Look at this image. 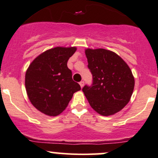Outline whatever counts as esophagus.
Instances as JSON below:
<instances>
[{"mask_svg": "<svg viewBox=\"0 0 158 158\" xmlns=\"http://www.w3.org/2000/svg\"><path fill=\"white\" fill-rule=\"evenodd\" d=\"M79 84H80V86H81V87L83 88V86H84V81H81V82L79 83Z\"/></svg>", "mask_w": 158, "mask_h": 158, "instance_id": "1", "label": "esophagus"}]
</instances>
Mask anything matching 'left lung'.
Instances as JSON below:
<instances>
[{
  "label": "left lung",
  "mask_w": 158,
  "mask_h": 158,
  "mask_svg": "<svg viewBox=\"0 0 158 158\" xmlns=\"http://www.w3.org/2000/svg\"><path fill=\"white\" fill-rule=\"evenodd\" d=\"M88 69L93 75L90 86L82 90L90 106L102 116L118 112L129 102L134 78L127 63L113 51L86 49Z\"/></svg>",
  "instance_id": "left-lung-1"
}]
</instances>
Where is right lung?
I'll list each match as a JSON object with an SVG mask.
<instances>
[{
	"mask_svg": "<svg viewBox=\"0 0 158 158\" xmlns=\"http://www.w3.org/2000/svg\"><path fill=\"white\" fill-rule=\"evenodd\" d=\"M76 48L56 47L45 51L33 60L25 75L28 98L37 110L57 116L65 109L81 86L72 79L67 62Z\"/></svg>",
	"mask_w": 158,
	"mask_h": 158,
	"instance_id": "1",
	"label": "right lung"
}]
</instances>
